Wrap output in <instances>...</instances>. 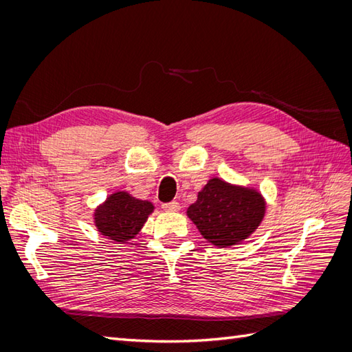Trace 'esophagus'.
Returning a JSON list of instances; mask_svg holds the SVG:
<instances>
[{
  "instance_id": "1",
  "label": "esophagus",
  "mask_w": 352,
  "mask_h": 352,
  "mask_svg": "<svg viewBox=\"0 0 352 352\" xmlns=\"http://www.w3.org/2000/svg\"><path fill=\"white\" fill-rule=\"evenodd\" d=\"M163 210L166 211H177L180 208L179 202L177 201H172V202H164V204H162Z\"/></svg>"
}]
</instances>
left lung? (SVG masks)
I'll return each instance as SVG.
<instances>
[{"mask_svg":"<svg viewBox=\"0 0 352 352\" xmlns=\"http://www.w3.org/2000/svg\"><path fill=\"white\" fill-rule=\"evenodd\" d=\"M264 212L265 201L257 190L212 177L186 214L208 242L226 248L247 239L260 226Z\"/></svg>","mask_w":352,"mask_h":352,"instance_id":"8db88e82","label":"left lung"}]
</instances>
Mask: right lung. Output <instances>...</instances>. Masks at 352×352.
I'll return each mask as SVG.
<instances>
[{"label": "right lung", "instance_id": "obj_1", "mask_svg": "<svg viewBox=\"0 0 352 352\" xmlns=\"http://www.w3.org/2000/svg\"><path fill=\"white\" fill-rule=\"evenodd\" d=\"M153 210L154 206L150 201L138 199L119 190L95 210V226L101 235L123 243L138 235Z\"/></svg>", "mask_w": 352, "mask_h": 352}]
</instances>
